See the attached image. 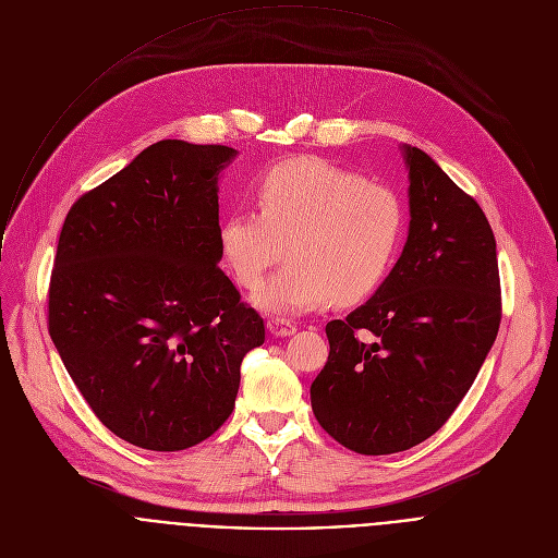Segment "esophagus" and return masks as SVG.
I'll return each mask as SVG.
<instances>
[{
	"label": "esophagus",
	"mask_w": 558,
	"mask_h": 558,
	"mask_svg": "<svg viewBox=\"0 0 558 558\" xmlns=\"http://www.w3.org/2000/svg\"><path fill=\"white\" fill-rule=\"evenodd\" d=\"M267 329L271 336L276 338H287V336H293L295 333V325L284 320V317H271V320L267 323Z\"/></svg>",
	"instance_id": "1"
}]
</instances>
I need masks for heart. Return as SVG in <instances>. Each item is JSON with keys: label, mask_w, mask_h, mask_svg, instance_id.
<instances>
[{"label": "heart", "mask_w": 558, "mask_h": 558, "mask_svg": "<svg viewBox=\"0 0 558 558\" xmlns=\"http://www.w3.org/2000/svg\"><path fill=\"white\" fill-rule=\"evenodd\" d=\"M256 209L231 211L218 229L225 269L256 289L267 269L289 265L254 293L276 315L360 302L386 280L404 238V207L388 185L323 158H291L256 183Z\"/></svg>", "instance_id": "b5f03b06"}]
</instances>
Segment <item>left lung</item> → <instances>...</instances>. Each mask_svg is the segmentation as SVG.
I'll use <instances>...</instances> for the list:
<instances>
[{
    "instance_id": "obj_1",
    "label": "left lung",
    "mask_w": 558,
    "mask_h": 558,
    "mask_svg": "<svg viewBox=\"0 0 558 558\" xmlns=\"http://www.w3.org/2000/svg\"><path fill=\"white\" fill-rule=\"evenodd\" d=\"M404 252L366 304L327 325L329 360L311 384L315 420L360 454L402 452L435 435L501 323L497 243L484 209L420 147L404 145Z\"/></svg>"
}]
</instances>
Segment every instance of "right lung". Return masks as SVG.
<instances>
[{
  "instance_id": "add662e5",
  "label": "right lung",
  "mask_w": 558,
  "mask_h": 558,
  "mask_svg": "<svg viewBox=\"0 0 558 558\" xmlns=\"http://www.w3.org/2000/svg\"><path fill=\"white\" fill-rule=\"evenodd\" d=\"M227 145L166 138L78 198L61 227L48 331L99 422L145 450L211 437L233 411L256 308L218 267Z\"/></svg>"
}]
</instances>
